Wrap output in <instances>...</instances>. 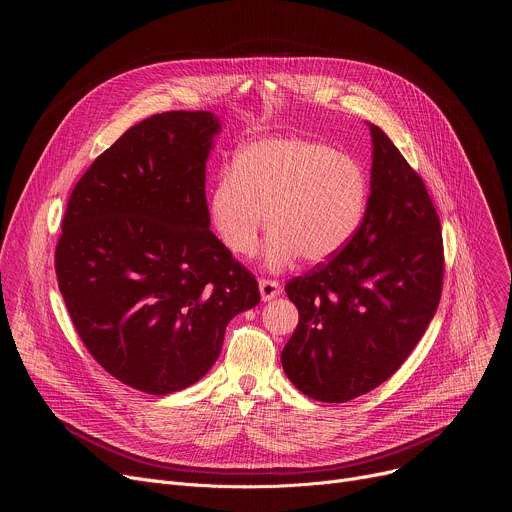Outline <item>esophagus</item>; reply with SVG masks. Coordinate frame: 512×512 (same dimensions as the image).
Wrapping results in <instances>:
<instances>
[{
    "label": "esophagus",
    "instance_id": "34e87169",
    "mask_svg": "<svg viewBox=\"0 0 512 512\" xmlns=\"http://www.w3.org/2000/svg\"><path fill=\"white\" fill-rule=\"evenodd\" d=\"M259 291H261V298L267 302V300H273V298H277L281 294V285L275 279L261 277L259 279Z\"/></svg>",
    "mask_w": 512,
    "mask_h": 512
}]
</instances>
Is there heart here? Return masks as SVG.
Segmentation results:
<instances>
[{
  "label": "heart",
  "instance_id": "heart-1",
  "mask_svg": "<svg viewBox=\"0 0 512 512\" xmlns=\"http://www.w3.org/2000/svg\"><path fill=\"white\" fill-rule=\"evenodd\" d=\"M369 180L358 160L306 137H263L237 154L210 190V223L237 257L257 249L261 231L269 269L300 255L322 263L340 253L367 210Z\"/></svg>",
  "mask_w": 512,
  "mask_h": 512
}]
</instances>
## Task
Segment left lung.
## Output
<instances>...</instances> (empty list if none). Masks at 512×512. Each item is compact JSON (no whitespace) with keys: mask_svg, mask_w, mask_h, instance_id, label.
<instances>
[{"mask_svg":"<svg viewBox=\"0 0 512 512\" xmlns=\"http://www.w3.org/2000/svg\"><path fill=\"white\" fill-rule=\"evenodd\" d=\"M371 196L348 245L285 283L300 322L283 346L287 379L304 395L344 403L385 383L442 298L440 216L421 176L371 123Z\"/></svg>","mask_w":512,"mask_h":512,"instance_id":"8db88e82","label":"left lung"}]
</instances>
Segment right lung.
Masks as SVG:
<instances>
[{"label": "right lung", "instance_id": "right-lung-1", "mask_svg": "<svg viewBox=\"0 0 512 512\" xmlns=\"http://www.w3.org/2000/svg\"><path fill=\"white\" fill-rule=\"evenodd\" d=\"M218 117L168 111L127 129L83 174L54 267L83 344L141 393L202 379L227 324L261 300L255 275L216 239L206 158Z\"/></svg>", "mask_w": 512, "mask_h": 512}]
</instances>
